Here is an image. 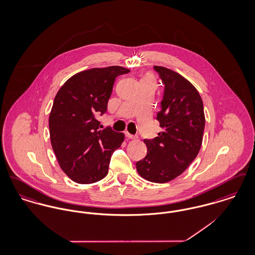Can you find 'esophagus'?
I'll return each instance as SVG.
<instances>
[{
  "label": "esophagus",
  "instance_id": "1",
  "mask_svg": "<svg viewBox=\"0 0 255 255\" xmlns=\"http://www.w3.org/2000/svg\"><path fill=\"white\" fill-rule=\"evenodd\" d=\"M125 135H126L128 138H131V139H134V138H136V136H135V135L131 134V133H128V132H125Z\"/></svg>",
  "mask_w": 255,
  "mask_h": 255
}]
</instances>
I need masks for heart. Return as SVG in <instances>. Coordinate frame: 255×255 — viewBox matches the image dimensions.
<instances>
[{
    "mask_svg": "<svg viewBox=\"0 0 255 255\" xmlns=\"http://www.w3.org/2000/svg\"><path fill=\"white\" fill-rule=\"evenodd\" d=\"M146 77H151V76H149V75H147V76H146Z\"/></svg>",
    "mask_w": 255,
    "mask_h": 255,
    "instance_id": "b5f03b06",
    "label": "heart"
}]
</instances>
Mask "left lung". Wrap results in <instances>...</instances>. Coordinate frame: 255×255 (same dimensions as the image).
Listing matches in <instances>:
<instances>
[{"label":"left lung","mask_w":255,"mask_h":255,"mask_svg":"<svg viewBox=\"0 0 255 255\" xmlns=\"http://www.w3.org/2000/svg\"><path fill=\"white\" fill-rule=\"evenodd\" d=\"M154 69L164 84L161 110L157 115L163 132L144 139L147 155L135 166L143 179L164 183L180 176L197 157L206 119L202 97L194 86L167 68Z\"/></svg>","instance_id":"8db88e82"}]
</instances>
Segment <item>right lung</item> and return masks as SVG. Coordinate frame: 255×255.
<instances>
[{"label":"right lung","mask_w":255,"mask_h":255,"mask_svg":"<svg viewBox=\"0 0 255 255\" xmlns=\"http://www.w3.org/2000/svg\"><path fill=\"white\" fill-rule=\"evenodd\" d=\"M130 70L120 66L94 68L69 78L56 94L49 114V136L61 169L77 183H93L108 174L124 133L102 128L97 120L107 111L117 76Z\"/></svg>","instance_id":"1"}]
</instances>
